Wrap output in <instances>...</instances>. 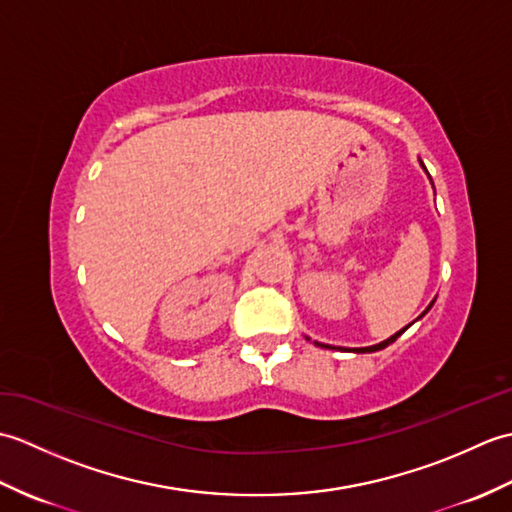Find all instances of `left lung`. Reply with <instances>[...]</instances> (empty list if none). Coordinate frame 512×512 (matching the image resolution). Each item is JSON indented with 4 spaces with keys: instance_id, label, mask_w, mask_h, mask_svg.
Wrapping results in <instances>:
<instances>
[{
    "instance_id": "left-lung-1",
    "label": "left lung",
    "mask_w": 512,
    "mask_h": 512,
    "mask_svg": "<svg viewBox=\"0 0 512 512\" xmlns=\"http://www.w3.org/2000/svg\"><path fill=\"white\" fill-rule=\"evenodd\" d=\"M402 332H405V330H400V332H396L394 336H389V339L387 341H383V343H378V345H372V347H358V354H363V352H376V350H383V347H387L389 343H394L396 339H398V336L402 334ZM317 345H321V343H317ZM323 347V345H321ZM325 347H328V345H325Z\"/></svg>"
}]
</instances>
